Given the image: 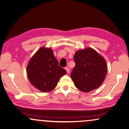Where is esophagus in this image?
Wrapping results in <instances>:
<instances>
[{"instance_id":"34e87169","label":"esophagus","mask_w":129,"mask_h":129,"mask_svg":"<svg viewBox=\"0 0 129 129\" xmlns=\"http://www.w3.org/2000/svg\"><path fill=\"white\" fill-rule=\"evenodd\" d=\"M65 69H66L67 73H69V72H70V69L69 68H65Z\"/></svg>"}]
</instances>
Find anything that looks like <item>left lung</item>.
I'll return each instance as SVG.
<instances>
[{
	"mask_svg": "<svg viewBox=\"0 0 129 129\" xmlns=\"http://www.w3.org/2000/svg\"><path fill=\"white\" fill-rule=\"evenodd\" d=\"M74 61L75 66L70 77L79 90L89 92L103 83L107 66L104 57L96 50L89 47L77 51Z\"/></svg>",
	"mask_w": 129,
	"mask_h": 129,
	"instance_id": "1",
	"label": "left lung"
}]
</instances>
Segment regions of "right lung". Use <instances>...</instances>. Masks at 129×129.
I'll return each mask as SVG.
<instances>
[{
    "label": "right lung",
    "mask_w": 129,
    "mask_h": 129,
    "mask_svg": "<svg viewBox=\"0 0 129 129\" xmlns=\"http://www.w3.org/2000/svg\"><path fill=\"white\" fill-rule=\"evenodd\" d=\"M50 48L42 47L30 59L27 75L31 84L42 92L52 91L67 72L59 66Z\"/></svg>",
    "instance_id": "1"
}]
</instances>
